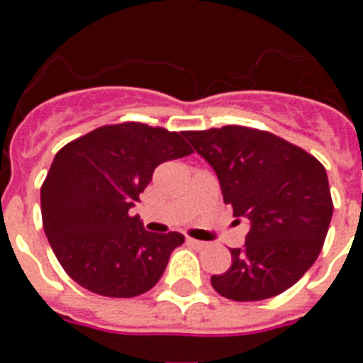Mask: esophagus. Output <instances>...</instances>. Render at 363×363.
<instances>
[{
	"instance_id": "34e87169",
	"label": "esophagus",
	"mask_w": 363,
	"mask_h": 363,
	"mask_svg": "<svg viewBox=\"0 0 363 363\" xmlns=\"http://www.w3.org/2000/svg\"><path fill=\"white\" fill-rule=\"evenodd\" d=\"M187 243L191 247H194V249H203V247H207V243L200 242V240H194V238H187Z\"/></svg>"
}]
</instances>
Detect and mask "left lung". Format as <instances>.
I'll return each instance as SVG.
<instances>
[{
  "label": "left lung",
  "mask_w": 363,
  "mask_h": 363,
  "mask_svg": "<svg viewBox=\"0 0 363 363\" xmlns=\"http://www.w3.org/2000/svg\"><path fill=\"white\" fill-rule=\"evenodd\" d=\"M185 138L213 167L223 201L249 223L233 264L211 278L221 296L258 301L296 284L316 262L333 218L327 172L300 147L265 130L227 125Z\"/></svg>",
  "instance_id": "left-lung-1"
}]
</instances>
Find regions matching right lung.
I'll return each instance as SVG.
<instances>
[{
    "label": "right lung",
    "instance_id": "obj_1",
    "mask_svg": "<svg viewBox=\"0 0 363 363\" xmlns=\"http://www.w3.org/2000/svg\"><path fill=\"white\" fill-rule=\"evenodd\" d=\"M191 152L185 133L130 121L99 127L54 156L41 187L43 229L76 284L111 298L158 284L184 234L149 233L129 211L160 163Z\"/></svg>",
    "mask_w": 363,
    "mask_h": 363
}]
</instances>
